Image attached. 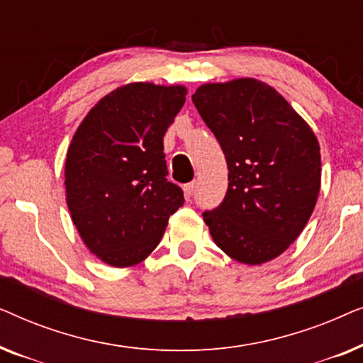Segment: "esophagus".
<instances>
[{
  "mask_svg": "<svg viewBox=\"0 0 363 363\" xmlns=\"http://www.w3.org/2000/svg\"><path fill=\"white\" fill-rule=\"evenodd\" d=\"M195 186H196L195 182L186 183V185L183 186V191H185V196H186V198H190V196L193 195V191H195Z\"/></svg>",
  "mask_w": 363,
  "mask_h": 363,
  "instance_id": "1",
  "label": "esophagus"
}]
</instances>
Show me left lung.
<instances>
[{
  "label": "left lung",
  "instance_id": "8db88e82",
  "mask_svg": "<svg viewBox=\"0 0 363 363\" xmlns=\"http://www.w3.org/2000/svg\"><path fill=\"white\" fill-rule=\"evenodd\" d=\"M228 163L221 205L203 213L218 247L262 264L297 240L320 190V147L276 89L245 77L205 84L191 96Z\"/></svg>",
  "mask_w": 363,
  "mask_h": 363
}]
</instances>
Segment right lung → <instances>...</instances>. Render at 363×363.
Wrapping results in <instances>:
<instances>
[{
    "instance_id": "obj_1",
    "label": "right lung",
    "mask_w": 363,
    "mask_h": 363,
    "mask_svg": "<svg viewBox=\"0 0 363 363\" xmlns=\"http://www.w3.org/2000/svg\"><path fill=\"white\" fill-rule=\"evenodd\" d=\"M183 86L133 82L107 94L74 133L66 201L86 246L113 267L145 259L183 203L168 182L163 135L185 104Z\"/></svg>"
}]
</instances>
